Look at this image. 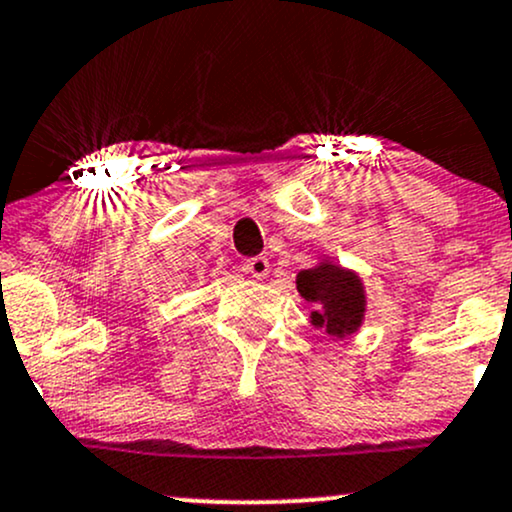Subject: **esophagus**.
Returning <instances> with one entry per match:
<instances>
[{"instance_id": "1", "label": "esophagus", "mask_w": 512, "mask_h": 512, "mask_svg": "<svg viewBox=\"0 0 512 512\" xmlns=\"http://www.w3.org/2000/svg\"><path fill=\"white\" fill-rule=\"evenodd\" d=\"M245 272L252 274L255 279H265L269 274V260H267V257H262V255L250 257V260L245 262Z\"/></svg>"}]
</instances>
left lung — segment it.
I'll list each match as a JSON object with an SVG mask.
<instances>
[{"mask_svg": "<svg viewBox=\"0 0 512 512\" xmlns=\"http://www.w3.org/2000/svg\"><path fill=\"white\" fill-rule=\"evenodd\" d=\"M296 289L316 308L311 313V323L316 328H325V333L333 338H345L362 325L367 299L362 279L350 269L320 262L318 267L299 272Z\"/></svg>", "mask_w": 512, "mask_h": 512, "instance_id": "left-lung-1", "label": "left lung"}]
</instances>
